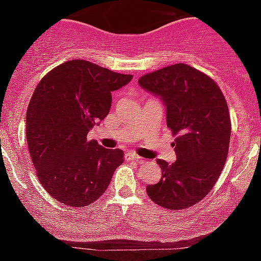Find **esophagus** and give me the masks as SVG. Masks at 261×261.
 Instances as JSON below:
<instances>
[{"label": "esophagus", "instance_id": "esophagus-1", "mask_svg": "<svg viewBox=\"0 0 261 261\" xmlns=\"http://www.w3.org/2000/svg\"><path fill=\"white\" fill-rule=\"evenodd\" d=\"M126 159L127 160H135V162H143V158L139 156L135 152H127L126 154Z\"/></svg>", "mask_w": 261, "mask_h": 261}]
</instances>
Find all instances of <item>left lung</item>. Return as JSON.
Returning a JSON list of instances; mask_svg holds the SVG:
<instances>
[{
    "mask_svg": "<svg viewBox=\"0 0 261 261\" xmlns=\"http://www.w3.org/2000/svg\"><path fill=\"white\" fill-rule=\"evenodd\" d=\"M139 84L160 97L167 126L177 136V160L172 165L156 160L162 178L146 193L167 210L188 208L211 192L225 167L231 136L227 102L212 78L183 63L147 73Z\"/></svg>",
    "mask_w": 261,
    "mask_h": 261,
    "instance_id": "1",
    "label": "left lung"
}]
</instances>
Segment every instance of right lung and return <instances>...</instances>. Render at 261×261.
<instances>
[{"label":"right lung","mask_w":261,"mask_h":261,"mask_svg":"<svg viewBox=\"0 0 261 261\" xmlns=\"http://www.w3.org/2000/svg\"><path fill=\"white\" fill-rule=\"evenodd\" d=\"M131 80L77 59L55 67L36 86L26 111L29 151L40 184L60 203H93L122 164V150L105 149L87 134L109 115L111 92Z\"/></svg>","instance_id":"1"}]
</instances>
